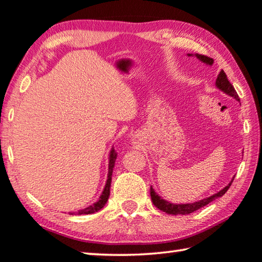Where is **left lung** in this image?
Masks as SVG:
<instances>
[{
    "instance_id": "8db88e82",
    "label": "left lung",
    "mask_w": 262,
    "mask_h": 262,
    "mask_svg": "<svg viewBox=\"0 0 262 262\" xmlns=\"http://www.w3.org/2000/svg\"><path fill=\"white\" fill-rule=\"evenodd\" d=\"M189 56H192V55H189ZM196 57L198 58L199 60L203 61V63L207 64V65H212L213 64L212 58L204 56V55H198V53H196ZM215 86H217L219 90H222L224 93L228 94L230 97H233L236 101H240L239 95L236 94L233 85H232L231 82L228 81L227 76L225 74V72L223 71V70L218 74L217 80H215ZM232 182H233V180H232L230 183H228L223 190L219 191V192L214 193V194H212V196H210L207 198L202 199V201H198L196 203H188V204H173V203H170L168 201H165V199H163L162 197H160L159 194H157L155 191H154L152 188H150V197H151L152 204L155 205L157 209H160L161 211H163V212H165V213L173 214V215L189 214V213L194 212V211H197L198 209H201V207L207 205L209 203L213 202L214 199L224 196L226 191L228 190V188L231 186Z\"/></svg>"
}]
</instances>
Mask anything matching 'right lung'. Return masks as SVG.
<instances>
[{
  "instance_id": "1",
  "label": "right lung",
  "mask_w": 262,
  "mask_h": 262,
  "mask_svg": "<svg viewBox=\"0 0 262 262\" xmlns=\"http://www.w3.org/2000/svg\"><path fill=\"white\" fill-rule=\"evenodd\" d=\"M116 156H118V154H116L115 149L112 148L111 154H110V164H108V176H107V182H106V185H105V189H103L101 196L99 197L98 202L94 203V204L90 205L89 207H86V209H82V210H79L77 214H91V213H94V212H98L99 210H101L105 204L108 201V197H110V192H111V182H112V173H113V168H114V164H115V160H116ZM72 214V213H71Z\"/></svg>"
}]
</instances>
